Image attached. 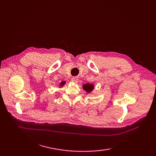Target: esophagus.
Here are the masks:
<instances>
[{
    "instance_id": "1",
    "label": "esophagus",
    "mask_w": 156,
    "mask_h": 156,
    "mask_svg": "<svg viewBox=\"0 0 156 156\" xmlns=\"http://www.w3.org/2000/svg\"><path fill=\"white\" fill-rule=\"evenodd\" d=\"M72 81L73 83H77L78 81H79V79H78L77 77H72Z\"/></svg>"
}]
</instances>
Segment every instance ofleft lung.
<instances>
[{
    "label": "left lung",
    "mask_w": 156,
    "mask_h": 156,
    "mask_svg": "<svg viewBox=\"0 0 156 156\" xmlns=\"http://www.w3.org/2000/svg\"><path fill=\"white\" fill-rule=\"evenodd\" d=\"M83 88L87 93H90V92H91L94 90V85L92 84L87 83V84H83Z\"/></svg>",
    "instance_id": "left-lung-1"
}]
</instances>
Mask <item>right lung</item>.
I'll return each instance as SVG.
<instances>
[{"mask_svg": "<svg viewBox=\"0 0 156 156\" xmlns=\"http://www.w3.org/2000/svg\"><path fill=\"white\" fill-rule=\"evenodd\" d=\"M65 84H66V81H62V82H61V83H60V87H63Z\"/></svg>", "mask_w": 156, "mask_h": 156, "instance_id": "right-lung-1", "label": "right lung"}]
</instances>
